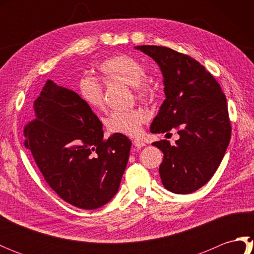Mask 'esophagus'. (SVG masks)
I'll return each mask as SVG.
<instances>
[{"label":"esophagus","mask_w":254,"mask_h":254,"mask_svg":"<svg viewBox=\"0 0 254 254\" xmlns=\"http://www.w3.org/2000/svg\"><path fill=\"white\" fill-rule=\"evenodd\" d=\"M133 145H134V147L141 148V147L145 146V143H144L143 141H139V139H134V141H133Z\"/></svg>","instance_id":"esophagus-1"}]
</instances>
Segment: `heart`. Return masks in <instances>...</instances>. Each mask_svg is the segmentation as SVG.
Instances as JSON below:
<instances>
[{"mask_svg": "<svg viewBox=\"0 0 254 254\" xmlns=\"http://www.w3.org/2000/svg\"><path fill=\"white\" fill-rule=\"evenodd\" d=\"M97 69L104 82L120 83L134 87L138 100L150 102L154 99V89L144 80L146 77V69L135 59L126 55L111 56L102 60ZM77 89L80 98L91 109L98 111L104 108V89L98 80L84 77L79 80ZM147 119V113L142 109L112 111L106 117L105 126L111 133L138 136L142 132V126Z\"/></svg>", "mask_w": 254, "mask_h": 254, "instance_id": "1", "label": "heart"}]
</instances>
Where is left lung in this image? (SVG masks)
I'll use <instances>...</instances> for the list:
<instances>
[{"label":"left lung","mask_w":254,"mask_h":254,"mask_svg":"<svg viewBox=\"0 0 254 254\" xmlns=\"http://www.w3.org/2000/svg\"><path fill=\"white\" fill-rule=\"evenodd\" d=\"M135 49L154 59L164 76L166 99L150 132L169 134L176 128L180 135L174 146L167 139L153 143L164 154L161 182L172 193H192L213 177L227 149L231 136L227 100L213 75L191 57L167 47Z\"/></svg>","instance_id":"obj_1"}]
</instances>
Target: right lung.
<instances>
[{
    "instance_id": "obj_1",
    "label": "right lung",
    "mask_w": 254,
    "mask_h": 254,
    "mask_svg": "<svg viewBox=\"0 0 254 254\" xmlns=\"http://www.w3.org/2000/svg\"><path fill=\"white\" fill-rule=\"evenodd\" d=\"M24 127L28 148L48 185L83 209L104 206L116 195L130 156L122 134L104 138L102 124L73 90L48 79Z\"/></svg>"
}]
</instances>
